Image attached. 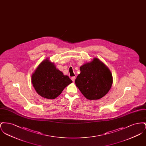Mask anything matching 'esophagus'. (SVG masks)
Returning <instances> with one entry per match:
<instances>
[{"mask_svg": "<svg viewBox=\"0 0 146 146\" xmlns=\"http://www.w3.org/2000/svg\"><path fill=\"white\" fill-rule=\"evenodd\" d=\"M75 79H76V78H75V76H73V77H72V78H71V79H72V80L74 82V80H75Z\"/></svg>", "mask_w": 146, "mask_h": 146, "instance_id": "1", "label": "esophagus"}]
</instances>
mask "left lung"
Segmentation results:
<instances>
[{"label":"left lung","mask_w":146,"mask_h":146,"mask_svg":"<svg viewBox=\"0 0 146 146\" xmlns=\"http://www.w3.org/2000/svg\"><path fill=\"white\" fill-rule=\"evenodd\" d=\"M80 73L75 83L88 100H98L110 90L113 83L111 73L104 63L97 58L80 67Z\"/></svg>","instance_id":"8db88e82"}]
</instances>
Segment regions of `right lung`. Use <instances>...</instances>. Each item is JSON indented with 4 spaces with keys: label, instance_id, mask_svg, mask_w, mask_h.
I'll use <instances>...</instances> for the list:
<instances>
[{
    "label": "right lung",
    "instance_id": "add662e5",
    "mask_svg": "<svg viewBox=\"0 0 146 146\" xmlns=\"http://www.w3.org/2000/svg\"><path fill=\"white\" fill-rule=\"evenodd\" d=\"M32 83L36 92L42 97L55 99L72 81L69 76L57 70L54 63L45 60L32 76Z\"/></svg>",
    "mask_w": 146,
    "mask_h": 146
}]
</instances>
